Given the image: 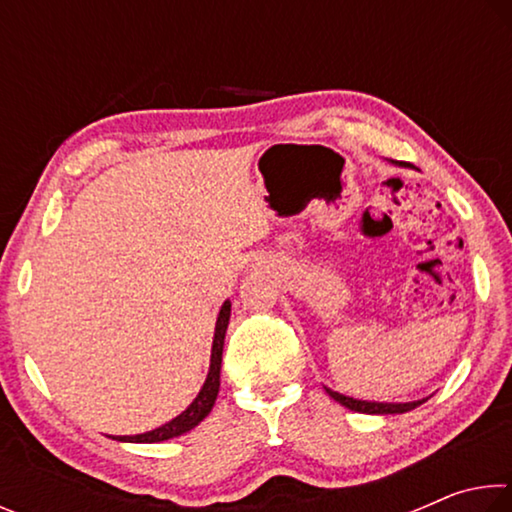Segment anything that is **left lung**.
<instances>
[{
    "label": "left lung",
    "instance_id": "left-lung-1",
    "mask_svg": "<svg viewBox=\"0 0 512 512\" xmlns=\"http://www.w3.org/2000/svg\"><path fill=\"white\" fill-rule=\"evenodd\" d=\"M327 395L332 397V400L339 402L341 406L350 411H357V413H370V415H388V413H406V411H413L415 406H420L424 400L418 402H406V404H384V402H363V400H354V397H345L336 391H329L325 388Z\"/></svg>",
    "mask_w": 512,
    "mask_h": 512
}]
</instances>
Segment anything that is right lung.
I'll return each mask as SVG.
<instances>
[{"mask_svg": "<svg viewBox=\"0 0 512 512\" xmlns=\"http://www.w3.org/2000/svg\"><path fill=\"white\" fill-rule=\"evenodd\" d=\"M228 320H230V300H225L219 311V318H216L210 372H207V379L201 388V393H198L196 400L187 406V411L180 413L178 418H173L171 422L162 424L160 429H153L149 433H140V436H112V438L124 440V443H162V440L183 436V433L194 429L198 422L207 418V413L212 411L216 395H219V386H221V379H219L221 354H223V339H225V329H228Z\"/></svg>", "mask_w": 512, "mask_h": 512, "instance_id": "right-lung-1", "label": "right lung"}]
</instances>
